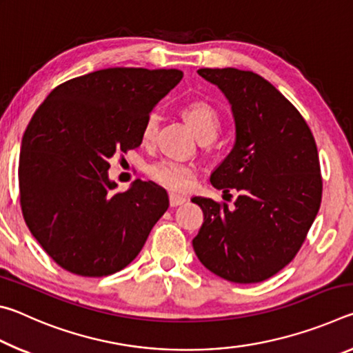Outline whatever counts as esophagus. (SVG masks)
<instances>
[{"instance_id":"esophagus-1","label":"esophagus","mask_w":353,"mask_h":353,"mask_svg":"<svg viewBox=\"0 0 353 353\" xmlns=\"http://www.w3.org/2000/svg\"><path fill=\"white\" fill-rule=\"evenodd\" d=\"M185 201H187V199H185L183 196H179V194H174V193H171V194H170V205H171V207L182 205Z\"/></svg>"}]
</instances>
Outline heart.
I'll use <instances>...</instances> for the list:
<instances>
[{
  "label": "heart",
  "mask_w": 353,
  "mask_h": 353,
  "mask_svg": "<svg viewBox=\"0 0 353 353\" xmlns=\"http://www.w3.org/2000/svg\"><path fill=\"white\" fill-rule=\"evenodd\" d=\"M183 117L187 118V121L191 124V128L194 129L196 135L201 140L210 141L216 137L221 124V117L218 110L212 104H208L207 101H191L190 104L185 105ZM159 123V113H149L148 118L145 119V124H143V140L151 141L154 139L155 134H157ZM146 174L152 181L159 182L160 185H163V187L170 190H185L190 187L191 181H193L194 170L193 166L179 162V160L174 159H160L146 166Z\"/></svg>",
  "instance_id": "1"
}]
</instances>
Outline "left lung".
<instances>
[{
  "instance_id": "obj_1",
  "label": "left lung",
  "mask_w": 353,
  "mask_h": 353,
  "mask_svg": "<svg viewBox=\"0 0 353 353\" xmlns=\"http://www.w3.org/2000/svg\"><path fill=\"white\" fill-rule=\"evenodd\" d=\"M198 73L221 88L234 112L235 145L210 182L238 198L232 207L191 199L204 212L194 252L229 282H263L294 259L318 214V148L301 112L265 77L236 68Z\"/></svg>"
}]
</instances>
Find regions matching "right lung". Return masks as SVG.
<instances>
[{"label": "right lung", "instance_id": "obj_1", "mask_svg": "<svg viewBox=\"0 0 353 353\" xmlns=\"http://www.w3.org/2000/svg\"><path fill=\"white\" fill-rule=\"evenodd\" d=\"M181 70L105 68L57 85L29 121L19 162L28 229L65 271L103 277L140 254L168 194L140 179L128 191L109 181V159L141 145L152 107Z\"/></svg>", "mask_w": 353, "mask_h": 353}]
</instances>
